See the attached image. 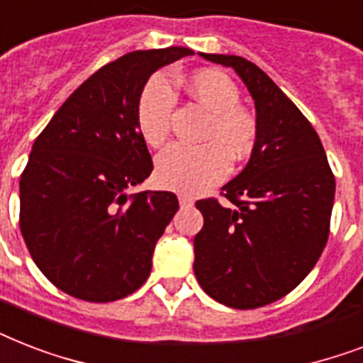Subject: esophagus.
I'll return each mask as SVG.
<instances>
[{"instance_id":"obj_1","label":"esophagus","mask_w":363,"mask_h":363,"mask_svg":"<svg viewBox=\"0 0 363 363\" xmlns=\"http://www.w3.org/2000/svg\"><path fill=\"white\" fill-rule=\"evenodd\" d=\"M179 203H181V207H192L194 199L190 196H186V194H181L179 196Z\"/></svg>"}]
</instances>
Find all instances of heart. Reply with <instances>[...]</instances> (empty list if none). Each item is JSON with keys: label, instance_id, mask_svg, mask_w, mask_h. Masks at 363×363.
<instances>
[{"label": "heart", "instance_id": "b5f03b06", "mask_svg": "<svg viewBox=\"0 0 363 363\" xmlns=\"http://www.w3.org/2000/svg\"><path fill=\"white\" fill-rule=\"evenodd\" d=\"M188 90L211 118L203 131L205 145H171L156 160L160 186L181 194H199L226 179L233 162L250 158L258 145V122L242 109L238 84L215 69L194 73ZM175 88L165 75H154L143 86L135 105V124L148 147H162L171 131Z\"/></svg>", "mask_w": 363, "mask_h": 363}]
</instances>
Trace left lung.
I'll return each mask as SVG.
<instances>
[{"label": "left lung", "mask_w": 363, "mask_h": 363, "mask_svg": "<svg viewBox=\"0 0 363 363\" xmlns=\"http://www.w3.org/2000/svg\"><path fill=\"white\" fill-rule=\"evenodd\" d=\"M232 67L256 105L258 145L218 199H199L194 273L233 309H258L290 294L320 258L330 235L335 177L320 137L286 94L241 56L203 54Z\"/></svg>", "instance_id": "1"}]
</instances>
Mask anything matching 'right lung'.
Returning <instances> with one entry per match:
<instances>
[{
    "label": "right lung",
    "instance_id": "right-lung-1",
    "mask_svg": "<svg viewBox=\"0 0 363 363\" xmlns=\"http://www.w3.org/2000/svg\"><path fill=\"white\" fill-rule=\"evenodd\" d=\"M135 50L104 65L56 111L20 175V232L41 273L77 299L107 303L147 281L152 252L179 211L173 192L125 190L152 171L135 124L148 77L190 56Z\"/></svg>",
    "mask_w": 363,
    "mask_h": 363
}]
</instances>
